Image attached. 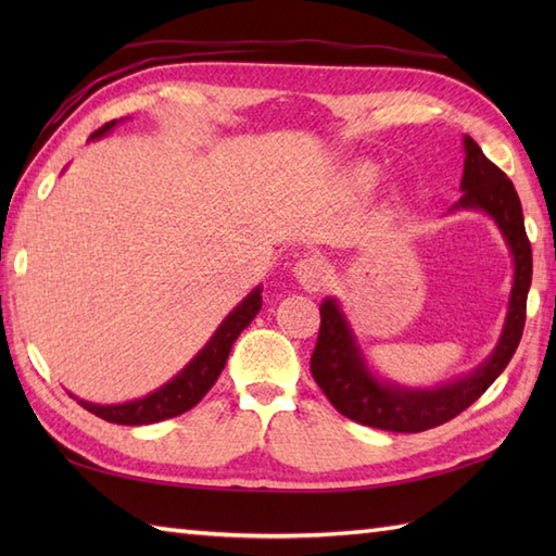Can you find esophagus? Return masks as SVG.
Segmentation results:
<instances>
[{
    "label": "esophagus",
    "mask_w": 556,
    "mask_h": 556,
    "mask_svg": "<svg viewBox=\"0 0 556 556\" xmlns=\"http://www.w3.org/2000/svg\"><path fill=\"white\" fill-rule=\"evenodd\" d=\"M293 271H296L299 285L308 291H320L327 281V267L317 255L301 257Z\"/></svg>",
    "instance_id": "34e87169"
}]
</instances>
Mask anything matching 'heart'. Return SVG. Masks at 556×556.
<instances>
[{
    "mask_svg": "<svg viewBox=\"0 0 556 556\" xmlns=\"http://www.w3.org/2000/svg\"><path fill=\"white\" fill-rule=\"evenodd\" d=\"M358 179H361L363 184H372V181H375V169H372V167H361V169H358Z\"/></svg>",
    "mask_w": 556,
    "mask_h": 556,
    "instance_id": "b5f03b06",
    "label": "heart"
}]
</instances>
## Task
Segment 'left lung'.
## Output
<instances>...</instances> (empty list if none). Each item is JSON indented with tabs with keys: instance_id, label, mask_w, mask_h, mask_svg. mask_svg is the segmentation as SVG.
<instances>
[{
	"instance_id": "obj_1",
	"label": "left lung",
	"mask_w": 556,
	"mask_h": 556,
	"mask_svg": "<svg viewBox=\"0 0 556 556\" xmlns=\"http://www.w3.org/2000/svg\"><path fill=\"white\" fill-rule=\"evenodd\" d=\"M464 179L458 203L452 210H482L497 224L514 255V287L500 344L473 372L430 389L399 387L380 377L365 363L363 351L341 313L337 299L320 305V334L311 356V372L341 416L389 432H422L456 418L460 410L488 392L509 365L526 325V301L533 279V251L526 236L521 200L514 184L497 164L482 155L473 138H464Z\"/></svg>"
}]
</instances>
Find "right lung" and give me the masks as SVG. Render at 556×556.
I'll use <instances>...</instances> for the list:
<instances>
[{
  "instance_id": "obj_1",
  "label": "right lung",
  "mask_w": 556,
  "mask_h": 556,
  "mask_svg": "<svg viewBox=\"0 0 556 556\" xmlns=\"http://www.w3.org/2000/svg\"><path fill=\"white\" fill-rule=\"evenodd\" d=\"M116 124H119V119L104 124L90 138H102L104 134H110ZM260 293H263L260 287L248 293V296L224 317V323L217 327V332L210 337L207 344L200 349L198 356L188 363L179 375L172 377L167 384H162L152 394L112 406L90 404V401L83 399H78V404L86 410L96 413L98 418L116 425H150L176 418L181 416V413L191 410L198 401L210 392V387L217 382L219 372L224 370V365H227L233 341L239 339V334L251 325L260 308H263V296H260Z\"/></svg>"
}]
</instances>
